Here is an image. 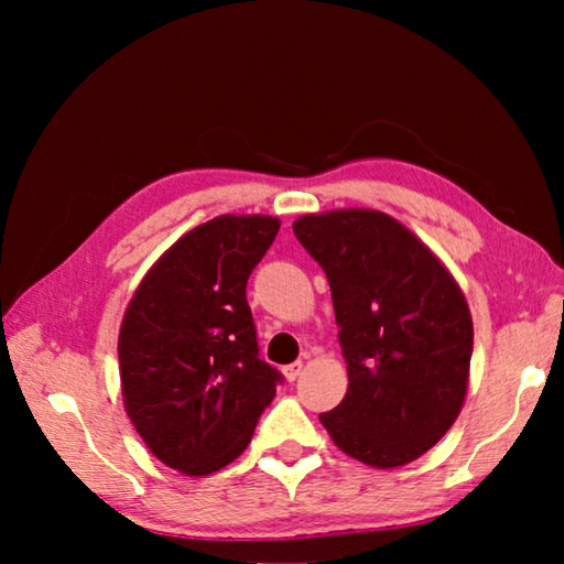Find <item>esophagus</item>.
<instances>
[{"mask_svg": "<svg viewBox=\"0 0 564 564\" xmlns=\"http://www.w3.org/2000/svg\"><path fill=\"white\" fill-rule=\"evenodd\" d=\"M301 373H303V362H301V360L291 362V366H283V378H285V380H291V383H293V380L299 378Z\"/></svg>", "mask_w": 564, "mask_h": 564, "instance_id": "esophagus-1", "label": "esophagus"}]
</instances>
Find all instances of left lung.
<instances>
[{
	"label": "left lung",
	"mask_w": 564,
	"mask_h": 564,
	"mask_svg": "<svg viewBox=\"0 0 564 564\" xmlns=\"http://www.w3.org/2000/svg\"><path fill=\"white\" fill-rule=\"evenodd\" d=\"M293 234L328 275L348 390L321 415L343 453L378 470L417 460L467 395L473 318L445 263L373 208L305 214Z\"/></svg>",
	"instance_id": "1"
}]
</instances>
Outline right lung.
Wrapping results in <instances>:
<instances>
[{
    "label": "right lung",
    "mask_w": 564,
    "mask_h": 564,
    "mask_svg": "<svg viewBox=\"0 0 564 564\" xmlns=\"http://www.w3.org/2000/svg\"><path fill=\"white\" fill-rule=\"evenodd\" d=\"M261 214L191 228L151 265L123 313L127 415L161 463L212 475L251 443L281 373L259 358L248 275L279 234Z\"/></svg>",
    "instance_id": "add662e5"
}]
</instances>
